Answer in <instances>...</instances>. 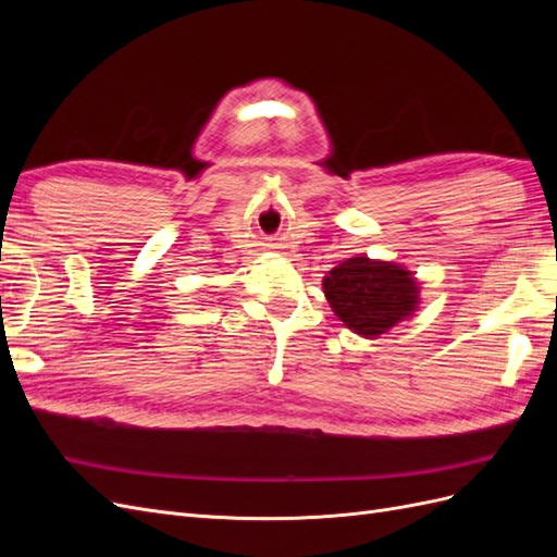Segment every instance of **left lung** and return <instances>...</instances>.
Listing matches in <instances>:
<instances>
[{
    "instance_id": "left-lung-1",
    "label": "left lung",
    "mask_w": 557,
    "mask_h": 557,
    "mask_svg": "<svg viewBox=\"0 0 557 557\" xmlns=\"http://www.w3.org/2000/svg\"><path fill=\"white\" fill-rule=\"evenodd\" d=\"M323 290L336 318L367 339L413 315L420 285L409 269L395 262L348 258L323 278Z\"/></svg>"
}]
</instances>
